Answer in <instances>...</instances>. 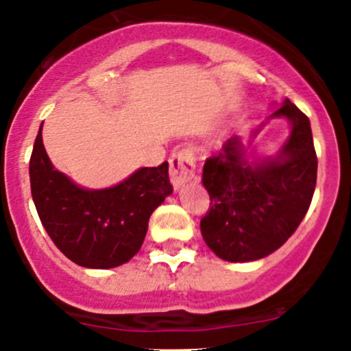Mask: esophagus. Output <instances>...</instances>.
<instances>
[{
  "mask_svg": "<svg viewBox=\"0 0 351 351\" xmlns=\"http://www.w3.org/2000/svg\"><path fill=\"white\" fill-rule=\"evenodd\" d=\"M195 176V153L193 147H182L169 156V178L175 189L189 183Z\"/></svg>",
  "mask_w": 351,
  "mask_h": 351,
  "instance_id": "obj_1",
  "label": "esophagus"
}]
</instances>
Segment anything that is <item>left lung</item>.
<instances>
[{
  "label": "left lung",
  "mask_w": 351,
  "mask_h": 351,
  "mask_svg": "<svg viewBox=\"0 0 351 351\" xmlns=\"http://www.w3.org/2000/svg\"><path fill=\"white\" fill-rule=\"evenodd\" d=\"M271 117L292 123L277 158L251 165L238 137H232L221 153L205 159L202 182L210 207L200 231L226 261H253L274 253L295 232L313 200L317 156L309 119L290 100Z\"/></svg>",
  "instance_id": "obj_1"
}]
</instances>
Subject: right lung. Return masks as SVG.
I'll return each mask as SVG.
<instances>
[{
  "instance_id": "right-lung-1",
  "label": "right lung",
  "mask_w": 351,
  "mask_h": 351,
  "mask_svg": "<svg viewBox=\"0 0 351 351\" xmlns=\"http://www.w3.org/2000/svg\"><path fill=\"white\" fill-rule=\"evenodd\" d=\"M30 189L42 226L56 246L80 267L113 268L143 246L147 222L173 192L168 161L141 168L105 190H84L54 169L42 143V125L30 156Z\"/></svg>"
}]
</instances>
